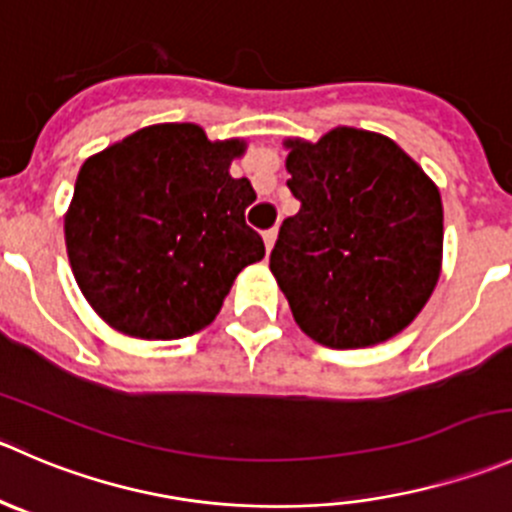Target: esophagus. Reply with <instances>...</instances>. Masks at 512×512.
Here are the masks:
<instances>
[{
	"instance_id": "esophagus-1",
	"label": "esophagus",
	"mask_w": 512,
	"mask_h": 512,
	"mask_svg": "<svg viewBox=\"0 0 512 512\" xmlns=\"http://www.w3.org/2000/svg\"><path fill=\"white\" fill-rule=\"evenodd\" d=\"M262 240H265V247H267V252H270L272 247H275V240H277V230H267L265 235H262Z\"/></svg>"
}]
</instances>
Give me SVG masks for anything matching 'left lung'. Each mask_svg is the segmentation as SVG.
I'll return each mask as SVG.
<instances>
[{
	"label": "left lung",
	"instance_id": "left-lung-1",
	"mask_svg": "<svg viewBox=\"0 0 512 512\" xmlns=\"http://www.w3.org/2000/svg\"><path fill=\"white\" fill-rule=\"evenodd\" d=\"M292 195L270 270L300 330L335 350L403 332L438 285L443 202L423 167L390 137L335 127L287 137Z\"/></svg>",
	"mask_w": 512,
	"mask_h": 512
}]
</instances>
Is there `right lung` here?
<instances>
[{
    "label": "right lung",
    "instance_id": "1",
    "mask_svg": "<svg viewBox=\"0 0 512 512\" xmlns=\"http://www.w3.org/2000/svg\"><path fill=\"white\" fill-rule=\"evenodd\" d=\"M245 140L200 124H150L87 157L64 215L74 280L122 335L180 340L210 325L235 277L265 257L245 225L250 180L230 175Z\"/></svg>",
    "mask_w": 512,
    "mask_h": 512
}]
</instances>
